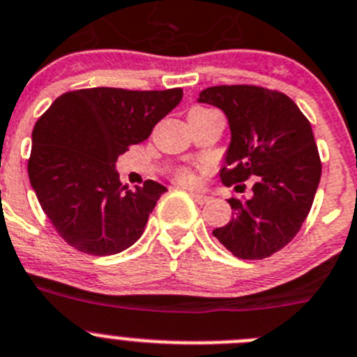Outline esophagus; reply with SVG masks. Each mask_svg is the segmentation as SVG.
<instances>
[{"label": "esophagus", "instance_id": "obj_1", "mask_svg": "<svg viewBox=\"0 0 357 357\" xmlns=\"http://www.w3.org/2000/svg\"><path fill=\"white\" fill-rule=\"evenodd\" d=\"M189 195H191L192 198H195V202H198L199 205H205V203L210 202L208 196L203 195V192H195V191H191V192H189Z\"/></svg>", "mask_w": 357, "mask_h": 357}]
</instances>
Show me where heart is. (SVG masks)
Masks as SVG:
<instances>
[{"instance_id":"b5f03b06","label":"heart","mask_w":357,"mask_h":357,"mask_svg":"<svg viewBox=\"0 0 357 357\" xmlns=\"http://www.w3.org/2000/svg\"><path fill=\"white\" fill-rule=\"evenodd\" d=\"M175 178L176 182H181L182 185H196L198 184V176L192 169L189 168H182L175 173Z\"/></svg>"}]
</instances>
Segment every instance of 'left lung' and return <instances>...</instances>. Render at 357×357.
<instances>
[{
    "mask_svg": "<svg viewBox=\"0 0 357 357\" xmlns=\"http://www.w3.org/2000/svg\"><path fill=\"white\" fill-rule=\"evenodd\" d=\"M198 101L220 108L231 131L220 181L254 182L250 198L227 199L233 217L213 236L240 259H264L296 236L314 203L321 159L310 122L289 96L264 87H208Z\"/></svg>",
    "mask_w": 357,
    "mask_h": 357,
    "instance_id": "obj_1",
    "label": "left lung"
}]
</instances>
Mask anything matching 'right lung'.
Instances as JSON below:
<instances>
[{"label": "right lung", "instance_id": "obj_1", "mask_svg": "<svg viewBox=\"0 0 357 357\" xmlns=\"http://www.w3.org/2000/svg\"><path fill=\"white\" fill-rule=\"evenodd\" d=\"M182 100V89L93 87L64 93L38 119L28 161L31 188L61 238L80 252L112 256L142 236L165 185L135 191L115 169L130 145Z\"/></svg>", "mask_w": 357, "mask_h": 357}]
</instances>
